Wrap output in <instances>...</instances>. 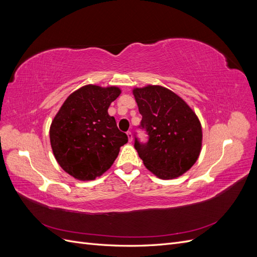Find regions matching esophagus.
Returning a JSON list of instances; mask_svg holds the SVG:
<instances>
[{"label":"esophagus","mask_w":257,"mask_h":257,"mask_svg":"<svg viewBox=\"0 0 257 257\" xmlns=\"http://www.w3.org/2000/svg\"><path fill=\"white\" fill-rule=\"evenodd\" d=\"M126 135H127V137H128V142H130V143H131L132 141H133V134H132V132H127Z\"/></svg>","instance_id":"34e87169"}]
</instances>
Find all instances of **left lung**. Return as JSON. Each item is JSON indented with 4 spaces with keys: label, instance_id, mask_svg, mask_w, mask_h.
I'll use <instances>...</instances> for the list:
<instances>
[{
    "label": "left lung",
    "instance_id": "left-lung-1",
    "mask_svg": "<svg viewBox=\"0 0 257 257\" xmlns=\"http://www.w3.org/2000/svg\"><path fill=\"white\" fill-rule=\"evenodd\" d=\"M142 130L149 139L135 137L134 147L145 166L161 179H174L195 164L203 141L200 122L191 107L176 93L161 85L133 90Z\"/></svg>",
    "mask_w": 257,
    "mask_h": 257
}]
</instances>
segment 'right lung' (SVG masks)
Listing matches in <instances>:
<instances>
[{
  "label": "right lung",
  "mask_w": 257,
  "mask_h": 257,
  "mask_svg": "<svg viewBox=\"0 0 257 257\" xmlns=\"http://www.w3.org/2000/svg\"><path fill=\"white\" fill-rule=\"evenodd\" d=\"M118 87L88 84L73 92L50 126V144L59 165L78 180H94L113 164L127 135L119 131L108 108Z\"/></svg>",
  "instance_id": "right-lung-1"
}]
</instances>
